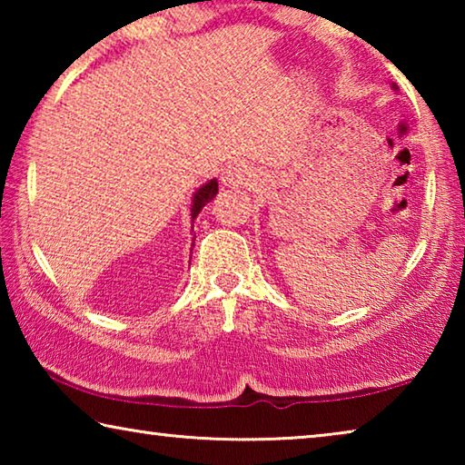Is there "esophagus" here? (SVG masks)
Returning a JSON list of instances; mask_svg holds the SVG:
<instances>
[{"mask_svg":"<svg viewBox=\"0 0 465 465\" xmlns=\"http://www.w3.org/2000/svg\"><path fill=\"white\" fill-rule=\"evenodd\" d=\"M254 170H252L248 163H235V166L227 168L222 174V184L223 186H246L252 178H254Z\"/></svg>","mask_w":465,"mask_h":465,"instance_id":"34e87169","label":"esophagus"}]
</instances>
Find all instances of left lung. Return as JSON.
Returning <instances> with one entry per match:
<instances>
[{
	"mask_svg": "<svg viewBox=\"0 0 465 465\" xmlns=\"http://www.w3.org/2000/svg\"><path fill=\"white\" fill-rule=\"evenodd\" d=\"M393 88H396V84H393Z\"/></svg>",
	"mask_w": 465,
	"mask_h": 465,
	"instance_id": "left-lung-1",
	"label": "left lung"
}]
</instances>
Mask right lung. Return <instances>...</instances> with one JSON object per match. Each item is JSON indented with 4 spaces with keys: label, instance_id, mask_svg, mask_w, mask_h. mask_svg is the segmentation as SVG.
Listing matches in <instances>:
<instances>
[{
    "label": "right lung",
    "instance_id": "1",
    "mask_svg": "<svg viewBox=\"0 0 465 465\" xmlns=\"http://www.w3.org/2000/svg\"><path fill=\"white\" fill-rule=\"evenodd\" d=\"M217 191H219V186H217V180L213 178V180H209V183H204V184L199 188V191L194 193L193 204H191V219H193V222L196 219V215L201 213V209L204 207V204L215 199Z\"/></svg>",
    "mask_w": 465,
    "mask_h": 465
}]
</instances>
